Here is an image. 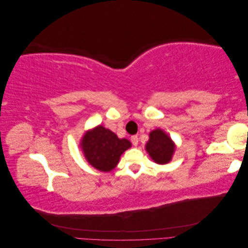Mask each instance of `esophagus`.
<instances>
[{
    "label": "esophagus",
    "mask_w": 248,
    "mask_h": 248,
    "mask_svg": "<svg viewBox=\"0 0 248 248\" xmlns=\"http://www.w3.org/2000/svg\"><path fill=\"white\" fill-rule=\"evenodd\" d=\"M131 142L133 144V146H138V144H139V138H138V136H132L131 137Z\"/></svg>",
    "instance_id": "esophagus-1"
}]
</instances>
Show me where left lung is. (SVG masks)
Masks as SVG:
<instances>
[{
  "mask_svg": "<svg viewBox=\"0 0 248 248\" xmlns=\"http://www.w3.org/2000/svg\"><path fill=\"white\" fill-rule=\"evenodd\" d=\"M146 150L156 163L164 164L170 160L175 147L166 133L160 129H156L150 133Z\"/></svg>",
  "mask_w": 248,
  "mask_h": 248,
  "instance_id": "obj_1",
  "label": "left lung"
}]
</instances>
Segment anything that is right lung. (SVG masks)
Returning <instances> with one entry per match:
<instances>
[{
	"instance_id": "obj_1",
	"label": "right lung",
	"mask_w": 248,
	"mask_h": 248,
	"mask_svg": "<svg viewBox=\"0 0 248 248\" xmlns=\"http://www.w3.org/2000/svg\"><path fill=\"white\" fill-rule=\"evenodd\" d=\"M128 140H120L114 132L102 126L88 132L81 141L88 162L101 171H110L119 162L121 154L130 148Z\"/></svg>"
}]
</instances>
